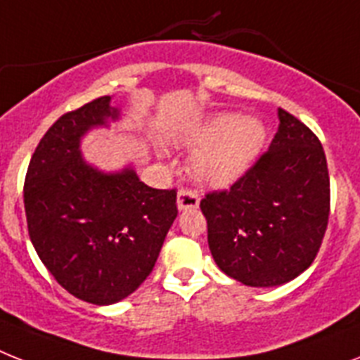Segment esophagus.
I'll list each match as a JSON object with an SVG mask.
<instances>
[{
  "label": "esophagus",
  "instance_id": "34e87169",
  "mask_svg": "<svg viewBox=\"0 0 360 360\" xmlns=\"http://www.w3.org/2000/svg\"><path fill=\"white\" fill-rule=\"evenodd\" d=\"M198 202H200V197L197 193L191 191V189H180L176 197V206L178 210H195L198 207Z\"/></svg>",
  "mask_w": 360,
  "mask_h": 360
}]
</instances>
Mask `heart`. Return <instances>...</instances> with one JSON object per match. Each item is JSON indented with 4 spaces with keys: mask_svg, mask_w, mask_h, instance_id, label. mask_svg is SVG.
Instances as JSON below:
<instances>
[{
    "mask_svg": "<svg viewBox=\"0 0 360 360\" xmlns=\"http://www.w3.org/2000/svg\"><path fill=\"white\" fill-rule=\"evenodd\" d=\"M266 129L255 117L219 114L184 132L178 141L197 148L191 171L197 180L213 187H226L252 167L265 145Z\"/></svg>",
    "mask_w": 360,
    "mask_h": 360,
    "instance_id": "obj_1",
    "label": "heart"
}]
</instances>
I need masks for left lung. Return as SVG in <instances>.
Returning a JSON list of instances; mask_svg holds the SVG:
<instances>
[{"instance_id":"left-lung-1","label":"left lung","mask_w":360,"mask_h":360,"mask_svg":"<svg viewBox=\"0 0 360 360\" xmlns=\"http://www.w3.org/2000/svg\"><path fill=\"white\" fill-rule=\"evenodd\" d=\"M269 150L226 191L207 193L200 210L217 266L248 287H276L311 266L329 219V173L322 143L278 110Z\"/></svg>"}]
</instances>
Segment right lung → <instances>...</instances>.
I'll return each instance as SVG.
<instances>
[{
	"label": "right lung",
	"mask_w": 360,
	"mask_h": 360,
	"mask_svg": "<svg viewBox=\"0 0 360 360\" xmlns=\"http://www.w3.org/2000/svg\"><path fill=\"white\" fill-rule=\"evenodd\" d=\"M105 95L68 112L44 134L23 186L29 237L58 283L88 304L127 298L153 272L178 215L176 191L153 189L134 167L105 173L80 139L120 120Z\"/></svg>",
	"instance_id": "1"
}]
</instances>
